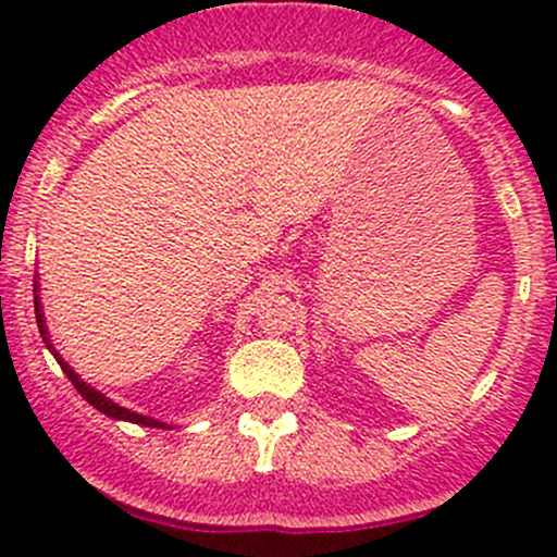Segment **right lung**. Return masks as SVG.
Returning a JSON list of instances; mask_svg holds the SVG:
<instances>
[{"label": "right lung", "mask_w": 557, "mask_h": 557, "mask_svg": "<svg viewBox=\"0 0 557 557\" xmlns=\"http://www.w3.org/2000/svg\"><path fill=\"white\" fill-rule=\"evenodd\" d=\"M35 294H37V285H35ZM35 314H37L39 334H42V339H45V345H48V350L53 352V358H55V361L61 363V369H64V374H66V377L72 380V385L77 387V393H81V396L86 398V401L91 404V407H97L99 412H104L107 418H112V420H128V423L148 425V429H166V423H161V420H153V418H148V414H137V412H132V409H126V407H117L115 401H110V398H107L104 393H99L97 387H91V385H88V383H83V380H81V374H75V369H72L70 363H66L64 358H61L59 352H55V347L50 345L48 329H45V314H42V307H39V296H35Z\"/></svg>", "instance_id": "right-lung-1"}]
</instances>
